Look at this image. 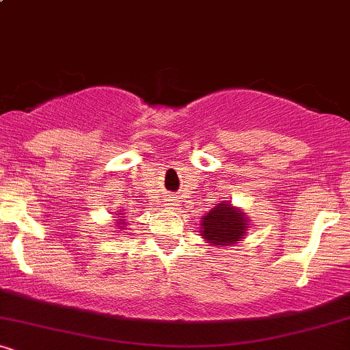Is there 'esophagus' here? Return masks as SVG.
I'll return each instance as SVG.
<instances>
[{"mask_svg": "<svg viewBox=\"0 0 350 350\" xmlns=\"http://www.w3.org/2000/svg\"><path fill=\"white\" fill-rule=\"evenodd\" d=\"M167 204H170V206H176V204H178V202H176L174 199H167Z\"/></svg>", "mask_w": 350, "mask_h": 350, "instance_id": "obj_1", "label": "esophagus"}]
</instances>
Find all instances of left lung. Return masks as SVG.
I'll return each instance as SVG.
<instances>
[{"label":"left lung","mask_w":350,"mask_h":350,"mask_svg":"<svg viewBox=\"0 0 350 350\" xmlns=\"http://www.w3.org/2000/svg\"><path fill=\"white\" fill-rule=\"evenodd\" d=\"M247 230V217L230 204H217L200 222V235L212 245L239 243Z\"/></svg>","instance_id":"left-lung-1"}]
</instances>
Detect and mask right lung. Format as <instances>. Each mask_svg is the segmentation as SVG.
Listing matches in <instances>:
<instances>
[{
    "label": "right lung",
    "mask_w": 350,
    "mask_h": 350,
    "mask_svg": "<svg viewBox=\"0 0 350 350\" xmlns=\"http://www.w3.org/2000/svg\"><path fill=\"white\" fill-rule=\"evenodd\" d=\"M118 224H120V227H122V226H123V224H122V222H118Z\"/></svg>",
    "instance_id": "right-lung-1"
}]
</instances>
